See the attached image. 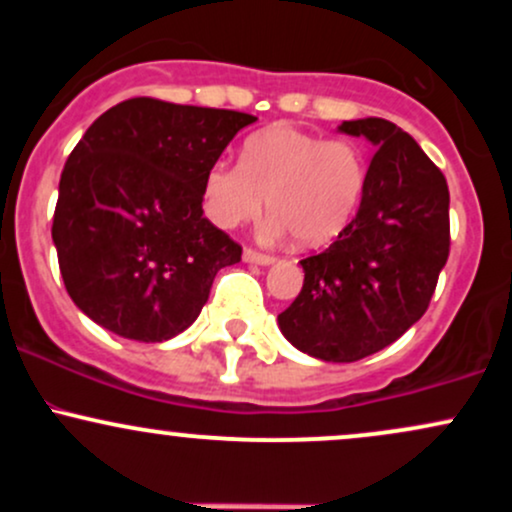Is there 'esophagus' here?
Returning <instances> with one entry per match:
<instances>
[{
	"mask_svg": "<svg viewBox=\"0 0 512 512\" xmlns=\"http://www.w3.org/2000/svg\"><path fill=\"white\" fill-rule=\"evenodd\" d=\"M243 260H245V262H252V264H272V262H274V255H267V252L245 248Z\"/></svg>",
	"mask_w": 512,
	"mask_h": 512,
	"instance_id": "1",
	"label": "esophagus"
}]
</instances>
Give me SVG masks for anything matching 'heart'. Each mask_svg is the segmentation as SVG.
Segmentation results:
<instances>
[{"label":"heart","mask_w":512,"mask_h":512,"mask_svg":"<svg viewBox=\"0 0 512 512\" xmlns=\"http://www.w3.org/2000/svg\"><path fill=\"white\" fill-rule=\"evenodd\" d=\"M363 151L349 139H325L274 125L250 134L240 163L216 161L204 175V211L219 228L269 214L301 248L330 243L344 231L366 190Z\"/></svg>","instance_id":"obj_1"}]
</instances>
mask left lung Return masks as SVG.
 <instances>
[{
	"label": "left lung",
	"mask_w": 512,
	"mask_h": 512,
	"mask_svg": "<svg viewBox=\"0 0 512 512\" xmlns=\"http://www.w3.org/2000/svg\"><path fill=\"white\" fill-rule=\"evenodd\" d=\"M339 132L378 149L361 207L330 248L301 260L303 289L279 327L303 354L354 363L426 313L450 255V192L436 163L390 120H349Z\"/></svg>",
	"instance_id": "left-lung-1"
}]
</instances>
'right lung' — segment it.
<instances>
[{
    "label": "right lung",
    "instance_id": "1",
    "mask_svg": "<svg viewBox=\"0 0 512 512\" xmlns=\"http://www.w3.org/2000/svg\"><path fill=\"white\" fill-rule=\"evenodd\" d=\"M257 117L129 98L86 129L64 163L52 240L76 308L134 342L197 320L243 248L202 211L209 166Z\"/></svg>",
    "mask_w": 512,
    "mask_h": 512
}]
</instances>
